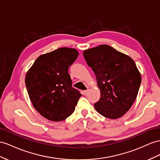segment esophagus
<instances>
[{
    "mask_svg": "<svg viewBox=\"0 0 160 160\" xmlns=\"http://www.w3.org/2000/svg\"><path fill=\"white\" fill-rule=\"evenodd\" d=\"M88 89H87V90H85V91H84V92H83L84 95H87V93H88Z\"/></svg>",
    "mask_w": 160,
    "mask_h": 160,
    "instance_id": "obj_1",
    "label": "esophagus"
}]
</instances>
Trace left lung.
<instances>
[{
    "label": "left lung",
    "mask_w": 160,
    "mask_h": 160,
    "mask_svg": "<svg viewBox=\"0 0 160 160\" xmlns=\"http://www.w3.org/2000/svg\"><path fill=\"white\" fill-rule=\"evenodd\" d=\"M83 56L101 91L100 99L94 107L109 119L124 116L136 99L141 83L133 59L107 44L86 50Z\"/></svg>",
    "instance_id": "8db88e82"
}]
</instances>
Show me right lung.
<instances>
[{
    "label": "right lung",
    "mask_w": 160,
    "mask_h": 160,
    "mask_svg": "<svg viewBox=\"0 0 160 160\" xmlns=\"http://www.w3.org/2000/svg\"><path fill=\"white\" fill-rule=\"evenodd\" d=\"M78 56L75 48H58L39 56L26 73V85L32 103L48 120L66 119L82 96L72 87L68 73Z\"/></svg>",
    "instance_id": "1"
}]
</instances>
